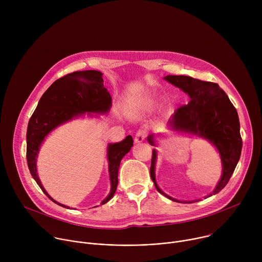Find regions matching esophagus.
Listing matches in <instances>:
<instances>
[{
    "label": "esophagus",
    "mask_w": 262,
    "mask_h": 262,
    "mask_svg": "<svg viewBox=\"0 0 262 262\" xmlns=\"http://www.w3.org/2000/svg\"><path fill=\"white\" fill-rule=\"evenodd\" d=\"M145 138H146V130L144 128H141L137 132V134L135 136V142L136 143H141L145 140Z\"/></svg>",
    "instance_id": "34e87169"
}]
</instances>
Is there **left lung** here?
Here are the masks:
<instances>
[{
    "instance_id": "left-lung-1",
    "label": "left lung",
    "mask_w": 262,
    "mask_h": 262,
    "mask_svg": "<svg viewBox=\"0 0 262 262\" xmlns=\"http://www.w3.org/2000/svg\"><path fill=\"white\" fill-rule=\"evenodd\" d=\"M166 81L188 93L191 100L178 107L171 120L173 129L197 135L210 141L222 159L223 174L215 189L209 195H215L228 183L239 161L243 140L239 132V119L236 108L227 94L217 84L186 76H167ZM148 143L156 146L155 135L147 137ZM157 150L152 151L150 176L159 193L170 200L179 202L161 191L156 180Z\"/></svg>"
}]
</instances>
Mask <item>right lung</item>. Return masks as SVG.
<instances>
[{
  "label": "right lung",
  "instance_id": "obj_1",
  "mask_svg": "<svg viewBox=\"0 0 262 262\" xmlns=\"http://www.w3.org/2000/svg\"><path fill=\"white\" fill-rule=\"evenodd\" d=\"M112 104V97L103 86L102 73L97 70L74 71L55 81L41 96L27 129V163L31 175L42 192L56 202L45 190L36 169V158L45 138L58 125L72 119L74 116L93 113H106ZM134 145L132 136L119 143L107 147L108 174L111 192L101 202L106 203L114 196L118 185V170L123 157ZM63 207L62 205L58 203Z\"/></svg>",
  "mask_w": 262,
  "mask_h": 262
}]
</instances>
